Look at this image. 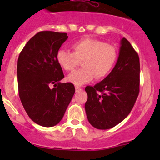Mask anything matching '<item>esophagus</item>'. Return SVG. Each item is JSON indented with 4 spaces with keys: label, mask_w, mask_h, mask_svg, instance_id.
Here are the masks:
<instances>
[{
    "label": "esophagus",
    "mask_w": 160,
    "mask_h": 160,
    "mask_svg": "<svg viewBox=\"0 0 160 160\" xmlns=\"http://www.w3.org/2000/svg\"><path fill=\"white\" fill-rule=\"evenodd\" d=\"M75 89H76V91H77V92L81 91V90H82V88H80V87H76Z\"/></svg>",
    "instance_id": "obj_1"
}]
</instances>
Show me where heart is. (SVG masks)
Instances as JSON below:
<instances>
[{
  "mask_svg": "<svg viewBox=\"0 0 160 160\" xmlns=\"http://www.w3.org/2000/svg\"><path fill=\"white\" fill-rule=\"evenodd\" d=\"M73 52L59 49L56 53L58 64L66 71H71L82 61L83 68L73 71L67 80L75 85H83L107 77L118 60V50L114 46L100 40L85 38L72 46Z\"/></svg>",
  "mask_w": 160,
  "mask_h": 160,
  "instance_id": "heart-1",
  "label": "heart"
}]
</instances>
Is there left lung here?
<instances>
[{"mask_svg": "<svg viewBox=\"0 0 160 160\" xmlns=\"http://www.w3.org/2000/svg\"><path fill=\"white\" fill-rule=\"evenodd\" d=\"M120 44L114 69L102 81L85 88L87 117L98 129H109L122 122L129 114L139 93L138 53L125 38Z\"/></svg>", "mask_w": 160, "mask_h": 160, "instance_id": "8db88e82", "label": "left lung"}]
</instances>
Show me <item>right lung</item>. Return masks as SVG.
<instances>
[{"label":"right lung","instance_id":"right-lung-1","mask_svg":"<svg viewBox=\"0 0 160 160\" xmlns=\"http://www.w3.org/2000/svg\"><path fill=\"white\" fill-rule=\"evenodd\" d=\"M67 38V33L38 32L27 42L18 59L22 104L30 118L43 127H52L62 120L75 93L72 83L59 82L64 75L56 61V53Z\"/></svg>","mask_w":160,"mask_h":160}]
</instances>
